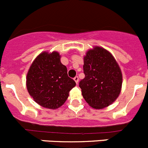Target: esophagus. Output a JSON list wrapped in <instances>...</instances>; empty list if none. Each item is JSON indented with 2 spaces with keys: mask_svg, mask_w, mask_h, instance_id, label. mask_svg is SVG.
I'll list each match as a JSON object with an SVG mask.
<instances>
[{
  "mask_svg": "<svg viewBox=\"0 0 148 148\" xmlns=\"http://www.w3.org/2000/svg\"><path fill=\"white\" fill-rule=\"evenodd\" d=\"M78 80H79V79H78V76H75V78H74V81H75V83H76L77 84H78Z\"/></svg>",
  "mask_w": 148,
  "mask_h": 148,
  "instance_id": "obj_1",
  "label": "esophagus"
}]
</instances>
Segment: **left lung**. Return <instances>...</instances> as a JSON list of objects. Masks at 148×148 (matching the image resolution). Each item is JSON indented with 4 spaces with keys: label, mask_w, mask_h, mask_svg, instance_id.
<instances>
[{
    "label": "left lung",
    "mask_w": 148,
    "mask_h": 148,
    "mask_svg": "<svg viewBox=\"0 0 148 148\" xmlns=\"http://www.w3.org/2000/svg\"><path fill=\"white\" fill-rule=\"evenodd\" d=\"M85 78L79 82L86 102L95 109L109 106L117 99L122 74L112 54L100 47L89 50L84 57Z\"/></svg>",
    "instance_id": "1"
}]
</instances>
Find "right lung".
<instances>
[{"instance_id":"add662e5","label":"right lung","mask_w":148,"mask_h":148,"mask_svg":"<svg viewBox=\"0 0 148 148\" xmlns=\"http://www.w3.org/2000/svg\"><path fill=\"white\" fill-rule=\"evenodd\" d=\"M75 85L56 51L43 52L38 56L27 75V88L30 96L42 107L50 109L62 106Z\"/></svg>"}]
</instances>
